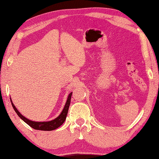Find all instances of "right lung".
I'll list each match as a JSON object with an SVG mask.
<instances>
[{
  "instance_id": "1",
  "label": "right lung",
  "mask_w": 159,
  "mask_h": 159,
  "mask_svg": "<svg viewBox=\"0 0 159 159\" xmlns=\"http://www.w3.org/2000/svg\"><path fill=\"white\" fill-rule=\"evenodd\" d=\"M72 93H71L69 94V95L67 97V100H66V102L64 105V107L63 108L62 111L61 112V113L59 114V116L58 117H57L56 118L52 120H49V121H43V122H36V121H33L31 120L28 118H26V117H24L23 115L20 114V112L18 111L17 110V108L16 107V106L13 105V103L12 102L11 99V104H12V106L14 109L15 112H16L17 115L20 117V119H22L25 123L28 124L29 126H31L32 128L36 130H53L58 128L59 126H61L62 124L64 123L65 121L66 116H67L68 113V110H69V107H70V102H71V97H72Z\"/></svg>"
}]
</instances>
